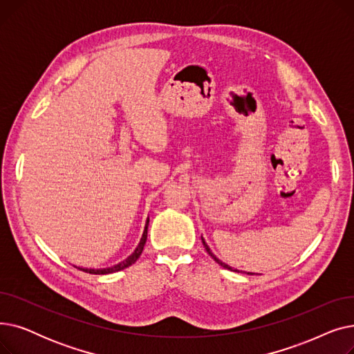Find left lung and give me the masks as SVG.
Here are the masks:
<instances>
[{
    "mask_svg": "<svg viewBox=\"0 0 354 354\" xmlns=\"http://www.w3.org/2000/svg\"><path fill=\"white\" fill-rule=\"evenodd\" d=\"M201 238H202V236H201ZM202 244H203V247H205V250H207V252H208V254H209V255H211V257H212V258H214V261H215V263H218V264H219V266H221V267H224V268H227V270H230V271H235V272H239V271H238V270H234V268H232V267H230V266H227V264H225V263H222V261H221V259H219V258H216V255H215V254H214V252H212V251H211V248H209V247H208V244H207V243H205V239H203V238H202ZM247 274H250V275H251V272H247Z\"/></svg>",
    "mask_w": 354,
    "mask_h": 354,
    "instance_id": "8db88e82",
    "label": "left lung"
}]
</instances>
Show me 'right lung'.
<instances>
[{"instance_id":"right-lung-1","label":"right lung","mask_w":354,"mask_h":354,"mask_svg":"<svg viewBox=\"0 0 354 354\" xmlns=\"http://www.w3.org/2000/svg\"><path fill=\"white\" fill-rule=\"evenodd\" d=\"M147 225H149V218H147V221H146V225H145V231H143V235H142V239H140V243H139V245L136 247V250L133 251V254L130 255V257H127L124 261H122V263H119V264H116V266H113V267H109V268H99V270H95V268H83V267H77V266H74L76 267L77 270H82V271H84V272H88V274H110V272H116V271H120V270H124V268H127V267H130L132 264H135L136 261H138V258L140 257V254H142V251H143V247H145V244H146V238H147Z\"/></svg>"}]
</instances>
